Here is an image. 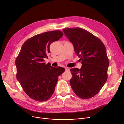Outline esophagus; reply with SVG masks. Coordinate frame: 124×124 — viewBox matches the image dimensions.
<instances>
[{
    "label": "esophagus",
    "instance_id": "obj_1",
    "mask_svg": "<svg viewBox=\"0 0 124 124\" xmlns=\"http://www.w3.org/2000/svg\"><path fill=\"white\" fill-rule=\"evenodd\" d=\"M65 71H70V69H69V68H65Z\"/></svg>",
    "mask_w": 124,
    "mask_h": 124
}]
</instances>
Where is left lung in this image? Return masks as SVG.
<instances>
[{"mask_svg":"<svg viewBox=\"0 0 124 124\" xmlns=\"http://www.w3.org/2000/svg\"><path fill=\"white\" fill-rule=\"evenodd\" d=\"M63 31L82 64L80 69L70 70L71 87L80 98H92L99 92L107 80L109 60L106 47L99 38L83 29L66 28Z\"/></svg>","mask_w":124,"mask_h":124,"instance_id":"8db88e82","label":"left lung"}]
</instances>
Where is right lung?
<instances>
[{
	"label": "right lung",
	"instance_id": "1",
	"mask_svg": "<svg viewBox=\"0 0 124 124\" xmlns=\"http://www.w3.org/2000/svg\"><path fill=\"white\" fill-rule=\"evenodd\" d=\"M63 35L61 31H47L28 39L21 47L16 60V78L31 99L43 102L53 94L58 76L65 69L45 64L50 46Z\"/></svg>",
	"mask_w": 124,
	"mask_h": 124
}]
</instances>
